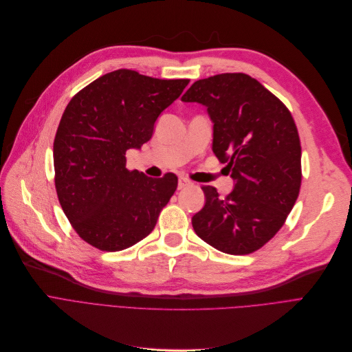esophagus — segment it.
<instances>
[{
  "instance_id": "esophagus-1",
  "label": "esophagus",
  "mask_w": 352,
  "mask_h": 352,
  "mask_svg": "<svg viewBox=\"0 0 352 352\" xmlns=\"http://www.w3.org/2000/svg\"><path fill=\"white\" fill-rule=\"evenodd\" d=\"M192 182L186 177H179V182H177V188L179 189H185L186 186H190Z\"/></svg>"
}]
</instances>
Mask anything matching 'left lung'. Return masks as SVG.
Returning a JSON list of instances; mask_svg holds the SVG:
<instances>
[{
  "label": "left lung",
  "mask_w": 352,
  "mask_h": 352,
  "mask_svg": "<svg viewBox=\"0 0 352 352\" xmlns=\"http://www.w3.org/2000/svg\"><path fill=\"white\" fill-rule=\"evenodd\" d=\"M182 102L208 107L212 150L235 180L226 197L202 186L206 204L192 217L196 235L229 255L252 254L276 235L299 195L300 142L292 114L243 73L197 80Z\"/></svg>",
  "instance_id": "left-lung-1"
}]
</instances>
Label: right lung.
Wrapping results in <instances>:
<instances>
[{
	"label": "right lung",
	"mask_w": 352,
	"mask_h": 352,
	"mask_svg": "<svg viewBox=\"0 0 352 352\" xmlns=\"http://www.w3.org/2000/svg\"><path fill=\"white\" fill-rule=\"evenodd\" d=\"M189 85L120 69L98 77L67 104L54 139L56 190L78 236L117 252L146 238L177 188L126 167V152L152 139L159 114Z\"/></svg>",
	"instance_id": "add662e5"
}]
</instances>
